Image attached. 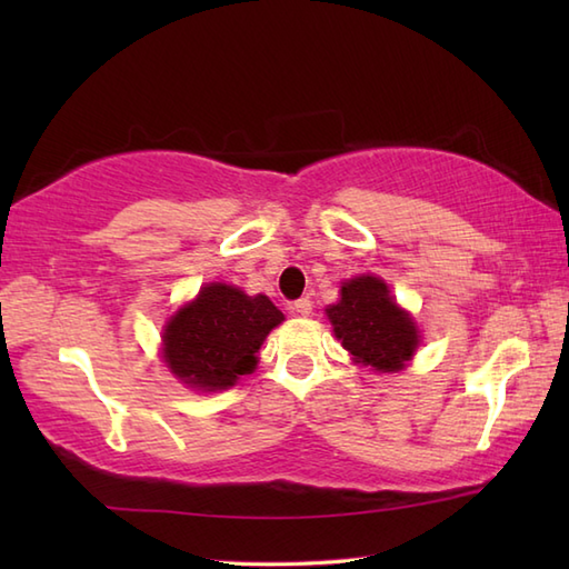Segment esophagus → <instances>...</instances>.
<instances>
[{
	"label": "esophagus",
	"instance_id": "34e87169",
	"mask_svg": "<svg viewBox=\"0 0 569 569\" xmlns=\"http://www.w3.org/2000/svg\"><path fill=\"white\" fill-rule=\"evenodd\" d=\"M291 312H296V316H310V312H312V300L310 298L293 300Z\"/></svg>",
	"mask_w": 569,
	"mask_h": 569
}]
</instances>
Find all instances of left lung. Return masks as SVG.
Here are the masks:
<instances>
[{
  "label": "left lung",
  "instance_id": "8db88e82",
  "mask_svg": "<svg viewBox=\"0 0 569 569\" xmlns=\"http://www.w3.org/2000/svg\"><path fill=\"white\" fill-rule=\"evenodd\" d=\"M337 340L357 361L377 371H398L413 357L418 330L408 312L377 276H359L342 286L340 303L328 308Z\"/></svg>",
  "mask_w": 569,
  "mask_h": 569
}]
</instances>
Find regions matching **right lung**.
Returning <instances> with one entry per match:
<instances>
[{
	"mask_svg": "<svg viewBox=\"0 0 569 569\" xmlns=\"http://www.w3.org/2000/svg\"><path fill=\"white\" fill-rule=\"evenodd\" d=\"M278 322L283 312L266 296L210 283L166 325L163 359L190 389H227L253 371L261 342Z\"/></svg>",
	"mask_w": 569,
	"mask_h": 569,
	"instance_id": "right-lung-1",
	"label": "right lung"
}]
</instances>
